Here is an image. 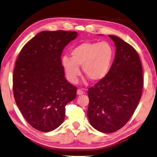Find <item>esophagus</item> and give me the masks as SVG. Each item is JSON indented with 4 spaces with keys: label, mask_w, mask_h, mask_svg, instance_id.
I'll list each match as a JSON object with an SVG mask.
<instances>
[{
    "label": "esophagus",
    "mask_w": 157,
    "mask_h": 157,
    "mask_svg": "<svg viewBox=\"0 0 157 157\" xmlns=\"http://www.w3.org/2000/svg\"><path fill=\"white\" fill-rule=\"evenodd\" d=\"M84 93V92L81 89H78V90H77V94H78V95H83V94Z\"/></svg>",
    "instance_id": "1"
}]
</instances>
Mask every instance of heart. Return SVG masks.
Wrapping results in <instances>:
<instances>
[{
    "mask_svg": "<svg viewBox=\"0 0 157 157\" xmlns=\"http://www.w3.org/2000/svg\"><path fill=\"white\" fill-rule=\"evenodd\" d=\"M71 58L64 56L62 64L69 81L76 83L82 67L84 75L93 82L104 79L112 66L115 51L107 42H83L71 51Z\"/></svg>",
    "mask_w": 157,
    "mask_h": 157,
    "instance_id": "b5f03b06",
    "label": "heart"
}]
</instances>
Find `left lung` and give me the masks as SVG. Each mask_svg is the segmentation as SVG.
<instances>
[{"label": "left lung", "instance_id": "1", "mask_svg": "<svg viewBox=\"0 0 157 157\" xmlns=\"http://www.w3.org/2000/svg\"><path fill=\"white\" fill-rule=\"evenodd\" d=\"M109 37L116 47L115 59L106 78L88 90V121L104 133L125 126L137 106L143 88V70L137 52L119 37Z\"/></svg>", "mask_w": 157, "mask_h": 157}]
</instances>
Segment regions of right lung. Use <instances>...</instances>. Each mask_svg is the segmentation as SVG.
Instances as JSON below:
<instances>
[{
	"label": "right lung",
	"instance_id": "obj_1",
	"mask_svg": "<svg viewBox=\"0 0 157 157\" xmlns=\"http://www.w3.org/2000/svg\"><path fill=\"white\" fill-rule=\"evenodd\" d=\"M77 36L76 31H41L25 45L16 59L14 99L26 121L41 132L60 126L65 106L76 98L77 87L65 78L61 56Z\"/></svg>",
	"mask_w": 157,
	"mask_h": 157
}]
</instances>
